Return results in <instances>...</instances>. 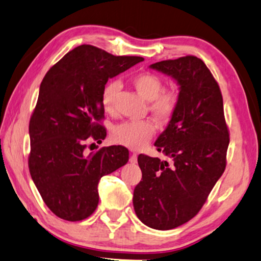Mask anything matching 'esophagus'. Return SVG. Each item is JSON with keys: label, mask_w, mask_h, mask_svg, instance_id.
<instances>
[{"label": "esophagus", "mask_w": 261, "mask_h": 261, "mask_svg": "<svg viewBox=\"0 0 261 261\" xmlns=\"http://www.w3.org/2000/svg\"><path fill=\"white\" fill-rule=\"evenodd\" d=\"M137 159H138V155H137L136 153H134V154H131V156H130V159H129V161H130V163H137Z\"/></svg>", "instance_id": "obj_1"}]
</instances>
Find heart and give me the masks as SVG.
<instances>
[{
	"mask_svg": "<svg viewBox=\"0 0 261 261\" xmlns=\"http://www.w3.org/2000/svg\"><path fill=\"white\" fill-rule=\"evenodd\" d=\"M132 84L141 97L149 102V111L160 122H167L173 116L179 105V92L176 89H163V81L153 73H140L132 79ZM121 83L117 80L107 82L101 91V105L106 113H115V101ZM154 123L145 121H126L112 129L114 143L140 149L155 135Z\"/></svg>",
	"mask_w": 261,
	"mask_h": 261,
	"instance_id": "obj_1",
	"label": "heart"
}]
</instances>
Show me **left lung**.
Returning a JSON list of instances; mask_svg holds the SVG:
<instances>
[{
  "label": "left lung",
  "mask_w": 261,
  "mask_h": 261,
  "mask_svg": "<svg viewBox=\"0 0 261 261\" xmlns=\"http://www.w3.org/2000/svg\"><path fill=\"white\" fill-rule=\"evenodd\" d=\"M151 69L179 85V105L155 146L168 161L138 156L143 172L134 192L137 217L150 228L173 229L197 215L226 168L229 144L219 85L194 56L163 60Z\"/></svg>",
  "instance_id": "8db88e82"
}]
</instances>
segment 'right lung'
<instances>
[{
	"instance_id": "obj_1",
	"label": "right lung",
	"mask_w": 261,
	"mask_h": 261,
	"mask_svg": "<svg viewBox=\"0 0 261 261\" xmlns=\"http://www.w3.org/2000/svg\"><path fill=\"white\" fill-rule=\"evenodd\" d=\"M143 60L83 44L45 74L30 121L28 167L46 206L61 219L80 221L91 216L99 202V180L129 161L125 147H102L87 154L85 141L101 143L106 137L99 122L108 79Z\"/></svg>"
}]
</instances>
